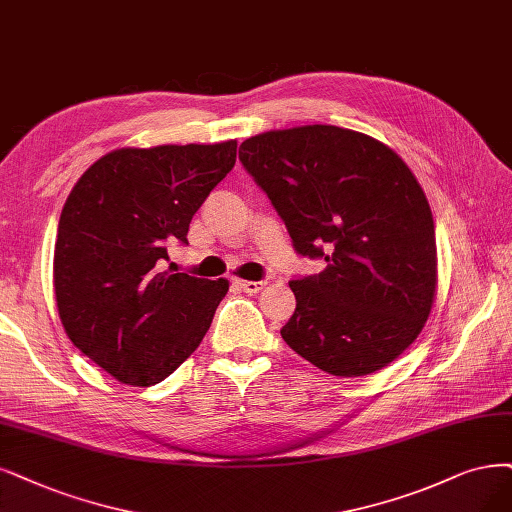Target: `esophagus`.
<instances>
[{"mask_svg":"<svg viewBox=\"0 0 512 512\" xmlns=\"http://www.w3.org/2000/svg\"><path fill=\"white\" fill-rule=\"evenodd\" d=\"M238 287L244 291V293H259L263 287H266V282L263 280H238Z\"/></svg>","mask_w":512,"mask_h":512,"instance_id":"34e87169","label":"esophagus"}]
</instances>
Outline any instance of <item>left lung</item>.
Returning a JSON list of instances; mask_svg holds the SVG:
<instances>
[{"mask_svg": "<svg viewBox=\"0 0 512 512\" xmlns=\"http://www.w3.org/2000/svg\"><path fill=\"white\" fill-rule=\"evenodd\" d=\"M238 154L295 251L327 261L289 282L297 308L282 339L331 375L388 367L422 333L439 282L430 204L411 168L382 141L327 124L261 132Z\"/></svg>", "mask_w": 512, "mask_h": 512, "instance_id": "1", "label": "left lung"}]
</instances>
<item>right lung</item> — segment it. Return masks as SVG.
Masks as SVG:
<instances>
[{
    "instance_id": "1",
    "label": "right lung",
    "mask_w": 512,
    "mask_h": 512,
    "mask_svg": "<svg viewBox=\"0 0 512 512\" xmlns=\"http://www.w3.org/2000/svg\"><path fill=\"white\" fill-rule=\"evenodd\" d=\"M236 147L113 149L71 189L54 244L56 308L73 346L122 384L166 380L200 346L230 289L166 261L234 168Z\"/></svg>"
}]
</instances>
